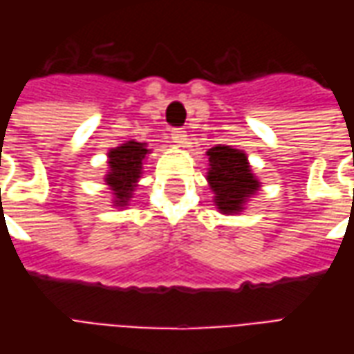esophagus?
<instances>
[{"label": "esophagus", "instance_id": "obj_1", "mask_svg": "<svg viewBox=\"0 0 354 354\" xmlns=\"http://www.w3.org/2000/svg\"><path fill=\"white\" fill-rule=\"evenodd\" d=\"M170 136H172V140H174L176 144H180V146H184L185 142H187V132H185L184 129H172V131H170Z\"/></svg>", "mask_w": 354, "mask_h": 354}]
</instances>
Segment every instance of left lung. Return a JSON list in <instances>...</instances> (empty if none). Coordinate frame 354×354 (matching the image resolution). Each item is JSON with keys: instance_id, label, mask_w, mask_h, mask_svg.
Listing matches in <instances>:
<instances>
[{"instance_id": "1", "label": "left lung", "mask_w": 354, "mask_h": 354, "mask_svg": "<svg viewBox=\"0 0 354 354\" xmlns=\"http://www.w3.org/2000/svg\"><path fill=\"white\" fill-rule=\"evenodd\" d=\"M208 182L216 193V207L223 214H237L246 199L260 187L250 172L246 155L230 146H216L208 149Z\"/></svg>"}]
</instances>
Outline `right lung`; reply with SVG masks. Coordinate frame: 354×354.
<instances>
[{
    "label": "right lung",
    "instance_id": "right-lung-1",
    "mask_svg": "<svg viewBox=\"0 0 354 354\" xmlns=\"http://www.w3.org/2000/svg\"><path fill=\"white\" fill-rule=\"evenodd\" d=\"M147 151L146 144L134 140L109 151V174H106V182L115 195L117 207H123L131 199Z\"/></svg>",
    "mask_w": 354,
    "mask_h": 354
}]
</instances>
